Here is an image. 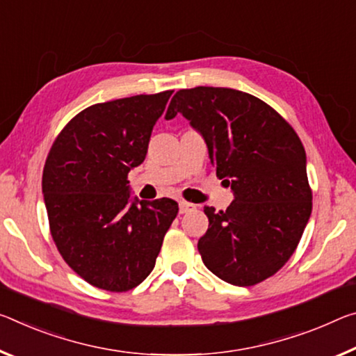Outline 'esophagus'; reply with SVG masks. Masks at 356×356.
Returning a JSON list of instances; mask_svg holds the SVG:
<instances>
[{"label":"esophagus","mask_w":356,"mask_h":356,"mask_svg":"<svg viewBox=\"0 0 356 356\" xmlns=\"http://www.w3.org/2000/svg\"><path fill=\"white\" fill-rule=\"evenodd\" d=\"M195 211V204H191V202H187V201H180L179 202V212L180 213H187V212H191Z\"/></svg>","instance_id":"34e87169"}]
</instances>
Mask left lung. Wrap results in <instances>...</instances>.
Instances as JSON below:
<instances>
[{"label": "left lung", "instance_id": "left-lung-1", "mask_svg": "<svg viewBox=\"0 0 356 356\" xmlns=\"http://www.w3.org/2000/svg\"><path fill=\"white\" fill-rule=\"evenodd\" d=\"M177 114L204 139L217 177L234 196L225 212L204 207L202 263L231 285L270 277L293 255L312 212L300 138L273 107L233 88L179 90L165 118Z\"/></svg>", "mask_w": 356, "mask_h": 356}]
</instances>
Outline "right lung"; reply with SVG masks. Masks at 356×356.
Segmentation results:
<instances>
[{
  "mask_svg": "<svg viewBox=\"0 0 356 356\" xmlns=\"http://www.w3.org/2000/svg\"><path fill=\"white\" fill-rule=\"evenodd\" d=\"M172 90L107 101L63 128L42 174L50 233L70 268L107 291L138 286L155 266L176 201L138 200L128 172L147 154Z\"/></svg>",
  "mask_w": 356,
  "mask_h": 356,
  "instance_id": "1",
  "label": "right lung"
}]
</instances>
